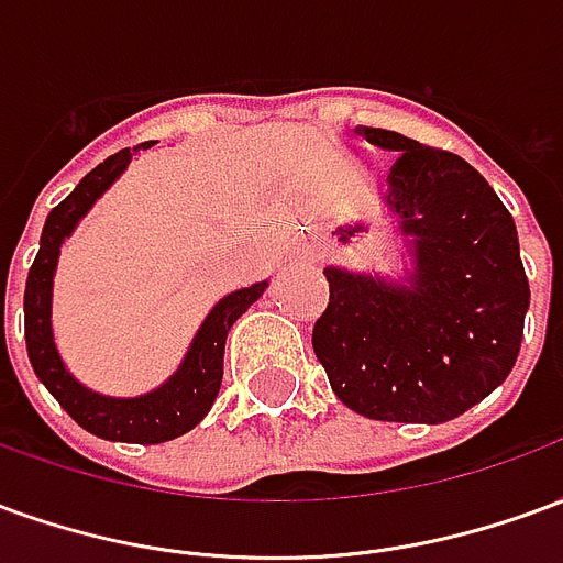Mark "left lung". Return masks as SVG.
Returning <instances> with one entry per match:
<instances>
[{"label": "left lung", "mask_w": 563, "mask_h": 563, "mask_svg": "<svg viewBox=\"0 0 563 563\" xmlns=\"http://www.w3.org/2000/svg\"><path fill=\"white\" fill-rule=\"evenodd\" d=\"M391 213L413 238L410 286L329 268L313 353L334 395L377 422H449L507 379L531 289L516 222L473 165L389 129Z\"/></svg>", "instance_id": "left-lung-1"}]
</instances>
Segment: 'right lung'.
<instances>
[{"instance_id": "1", "label": "right lung", "mask_w": 563, "mask_h": 563, "mask_svg": "<svg viewBox=\"0 0 563 563\" xmlns=\"http://www.w3.org/2000/svg\"><path fill=\"white\" fill-rule=\"evenodd\" d=\"M139 150L141 147H126L108 156L47 213L42 246H38V256L32 262L30 277H26L23 322H26V353H30L32 371L38 374L47 391L80 428H87L90 434L104 437V440L165 443V440L186 434L189 428H196L208 416L222 383V353H225L229 329L234 325V319L246 313V307L265 292L268 283H256L250 289L225 295L201 322L180 371L150 395L104 398V395L84 389L78 379L68 374L63 358L56 353L54 331H51V289H54L59 244L71 234L80 217L92 208V201L126 172L132 153H139Z\"/></svg>"}]
</instances>
